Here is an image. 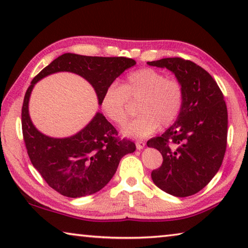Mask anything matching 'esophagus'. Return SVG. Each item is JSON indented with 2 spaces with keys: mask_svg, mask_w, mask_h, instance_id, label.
<instances>
[{
  "mask_svg": "<svg viewBox=\"0 0 248 248\" xmlns=\"http://www.w3.org/2000/svg\"><path fill=\"white\" fill-rule=\"evenodd\" d=\"M136 146H137V149L138 150H142L145 146V142H143V141H138L137 143H136Z\"/></svg>",
  "mask_w": 248,
  "mask_h": 248,
  "instance_id": "34e87169",
  "label": "esophagus"
}]
</instances>
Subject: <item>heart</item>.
Returning a JSON list of instances; mask_svg holds the SVG:
<instances>
[{
	"mask_svg": "<svg viewBox=\"0 0 248 248\" xmlns=\"http://www.w3.org/2000/svg\"><path fill=\"white\" fill-rule=\"evenodd\" d=\"M140 115L123 128L124 136L136 139L149 137L159 128L170 127L178 118L184 102V89L177 78L145 68L129 73L121 86L110 84L100 99L104 115L123 124L138 103Z\"/></svg>",
	"mask_w": 248,
	"mask_h": 248,
	"instance_id": "obj_1",
	"label": "heart"
}]
</instances>
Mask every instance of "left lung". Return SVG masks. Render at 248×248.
<instances>
[{"mask_svg": "<svg viewBox=\"0 0 248 248\" xmlns=\"http://www.w3.org/2000/svg\"><path fill=\"white\" fill-rule=\"evenodd\" d=\"M148 64L171 71L184 89L177 120L146 143L163 156L162 165L152 170V180L170 195H195L215 177L223 162L228 140L223 94L211 75L192 61L165 58Z\"/></svg>", "mask_w": 248, "mask_h": 248, "instance_id": "8db88e82", "label": "left lung"}]
</instances>
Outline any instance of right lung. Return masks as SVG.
Listing matches in <instances>:
<instances>
[{
  "label": "right lung",
  "instance_id": "1",
  "mask_svg": "<svg viewBox=\"0 0 248 248\" xmlns=\"http://www.w3.org/2000/svg\"><path fill=\"white\" fill-rule=\"evenodd\" d=\"M134 64L133 59L124 57L64 53L41 70L29 85L22 108L25 145L33 167L62 196L79 198L99 191L115 175L121 157L136 151V144L120 139L118 131L100 112L72 137L57 139L45 136L36 129L29 117L28 103L33 86L49 74L72 72L92 84L100 105L106 87Z\"/></svg>",
  "mask_w": 248,
  "mask_h": 248
}]
</instances>
